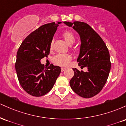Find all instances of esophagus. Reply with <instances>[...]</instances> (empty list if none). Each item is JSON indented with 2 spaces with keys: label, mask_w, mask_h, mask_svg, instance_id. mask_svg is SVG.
Masks as SVG:
<instances>
[{
  "label": "esophagus",
  "mask_w": 126,
  "mask_h": 126,
  "mask_svg": "<svg viewBox=\"0 0 126 126\" xmlns=\"http://www.w3.org/2000/svg\"><path fill=\"white\" fill-rule=\"evenodd\" d=\"M65 70H66V68H64V67H62V68H61V70H62V72H64Z\"/></svg>",
  "instance_id": "esophagus-1"
}]
</instances>
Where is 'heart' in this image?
<instances>
[{"label": "heart", "instance_id": "heart-1", "mask_svg": "<svg viewBox=\"0 0 126 126\" xmlns=\"http://www.w3.org/2000/svg\"><path fill=\"white\" fill-rule=\"evenodd\" d=\"M63 38L69 45H72L75 43V37L71 31H65L62 34ZM53 41L50 43V48L53 47ZM71 60V56L68 54H58L54 57V63L60 66H66Z\"/></svg>", "mask_w": 126, "mask_h": 126}]
</instances>
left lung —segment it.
<instances>
[{
	"label": "left lung",
	"mask_w": 126,
	"mask_h": 126,
	"mask_svg": "<svg viewBox=\"0 0 126 126\" xmlns=\"http://www.w3.org/2000/svg\"><path fill=\"white\" fill-rule=\"evenodd\" d=\"M63 23L72 27L79 34L81 44L77 62L80 67L88 69V72H84L73 68L74 76L69 82L70 87L82 97H93L102 90L109 76V51L100 36L88 24L79 21Z\"/></svg>",
	"instance_id": "left-lung-1"
}]
</instances>
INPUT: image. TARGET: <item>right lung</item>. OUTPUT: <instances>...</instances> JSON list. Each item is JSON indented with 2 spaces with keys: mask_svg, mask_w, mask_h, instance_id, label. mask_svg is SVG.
I'll return each mask as SVG.
<instances>
[{
  "mask_svg": "<svg viewBox=\"0 0 126 126\" xmlns=\"http://www.w3.org/2000/svg\"><path fill=\"white\" fill-rule=\"evenodd\" d=\"M59 24L39 27L23 41L17 52L15 69L18 80L24 91L34 96L48 93L61 72V68L53 64L44 69L40 62L50 54V43Z\"/></svg>",
  "mask_w": 126,
  "mask_h": 126,
  "instance_id": "1",
  "label": "right lung"
}]
</instances>
